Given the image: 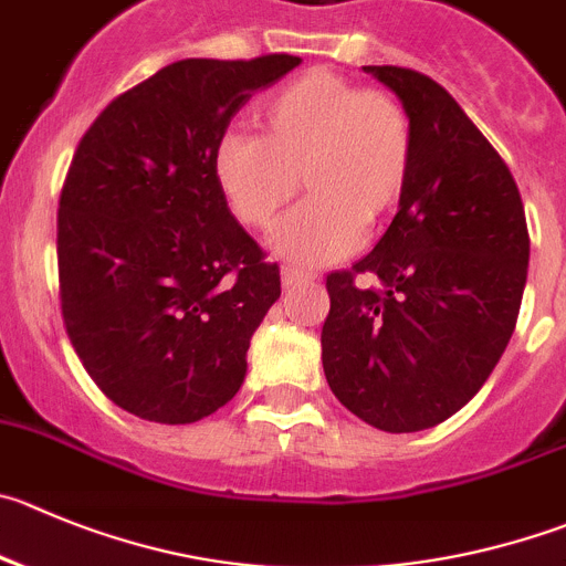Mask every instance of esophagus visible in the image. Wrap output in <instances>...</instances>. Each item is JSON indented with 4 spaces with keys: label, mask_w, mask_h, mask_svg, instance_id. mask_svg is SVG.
I'll return each instance as SVG.
<instances>
[{
    "label": "esophagus",
    "mask_w": 566,
    "mask_h": 566,
    "mask_svg": "<svg viewBox=\"0 0 566 566\" xmlns=\"http://www.w3.org/2000/svg\"><path fill=\"white\" fill-rule=\"evenodd\" d=\"M280 277H283V289H297V286H305V283H311V280H314V274L303 272V269L286 266L283 272H280Z\"/></svg>",
    "instance_id": "34e87169"
}]
</instances>
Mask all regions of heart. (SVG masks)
<instances>
[{"mask_svg":"<svg viewBox=\"0 0 566 566\" xmlns=\"http://www.w3.org/2000/svg\"><path fill=\"white\" fill-rule=\"evenodd\" d=\"M255 125L258 136L219 142L213 175L235 219L255 230L277 222L303 180L311 197L269 241L286 261L322 266L349 255L406 193L413 125L386 91L314 69L272 91Z\"/></svg>","mask_w":566,"mask_h":566,"instance_id":"1","label":"heart"}]
</instances>
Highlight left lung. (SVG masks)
Returning a JSON list of instances; mask_svg holds the SVG:
<instances>
[{
    "label": "left lung",
    "mask_w": 566,
    "mask_h": 566,
    "mask_svg": "<svg viewBox=\"0 0 566 566\" xmlns=\"http://www.w3.org/2000/svg\"><path fill=\"white\" fill-rule=\"evenodd\" d=\"M406 105L413 164L400 211L353 269L327 274L322 367L344 408L389 433L453 417L514 333L531 239L497 149L428 74L364 66ZM369 273L376 286L358 290Z\"/></svg>",
    "instance_id": "obj_1"
}]
</instances>
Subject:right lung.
Wrapping results in <instances>:
<instances>
[{
  "instance_id": "add662e5",
  "label": "right lung",
  "mask_w": 566,
  "mask_h": 566,
  "mask_svg": "<svg viewBox=\"0 0 566 566\" xmlns=\"http://www.w3.org/2000/svg\"><path fill=\"white\" fill-rule=\"evenodd\" d=\"M294 55L188 57L96 116L57 208L63 325L118 408L188 424L233 400L280 269L235 222L213 175L230 118Z\"/></svg>"
}]
</instances>
